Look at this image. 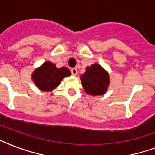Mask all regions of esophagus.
Returning a JSON list of instances; mask_svg holds the SVG:
<instances>
[{
	"mask_svg": "<svg viewBox=\"0 0 155 155\" xmlns=\"http://www.w3.org/2000/svg\"><path fill=\"white\" fill-rule=\"evenodd\" d=\"M71 72L72 74L73 75H76L78 74V71H77V68H73L71 69Z\"/></svg>",
	"mask_w": 155,
	"mask_h": 155,
	"instance_id": "1",
	"label": "esophagus"
}]
</instances>
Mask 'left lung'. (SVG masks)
<instances>
[{"label":"left lung","instance_id":"left-lung-1","mask_svg":"<svg viewBox=\"0 0 155 155\" xmlns=\"http://www.w3.org/2000/svg\"><path fill=\"white\" fill-rule=\"evenodd\" d=\"M80 80L85 92L92 96L105 93L109 84L108 74L97 63L87 67Z\"/></svg>","mask_w":155,"mask_h":155}]
</instances>
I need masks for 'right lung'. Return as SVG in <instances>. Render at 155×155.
Returning a JSON list of instances; mask_svg holds the SVG:
<instances>
[{
	"label": "right lung",
	"instance_id": "obj_1",
	"mask_svg": "<svg viewBox=\"0 0 155 155\" xmlns=\"http://www.w3.org/2000/svg\"><path fill=\"white\" fill-rule=\"evenodd\" d=\"M70 75L71 71L67 68H57L55 64L47 61L34 71L32 78L39 89L51 91L58 86L63 78Z\"/></svg>",
	"mask_w": 155,
	"mask_h": 155
}]
</instances>
